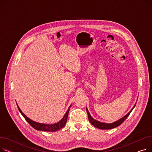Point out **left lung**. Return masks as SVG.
Here are the masks:
<instances>
[{"label": "left lung", "instance_id": "obj_1", "mask_svg": "<svg viewBox=\"0 0 152 152\" xmlns=\"http://www.w3.org/2000/svg\"><path fill=\"white\" fill-rule=\"evenodd\" d=\"M135 105H136V103L134 105V107L132 108V110L129 111V112L127 113V115H126L124 117H123L122 118L119 119V120L114 122V123H102V122H100L99 121H97L95 120V119H94L90 115L89 112L88 110H87V108H86V110H87V115H88V118H89V120L90 121V123L94 126H95V127H97V128L99 129H113V128H115V127H116L118 126H119L120 124H121L125 120V119L127 118V116H128L131 111H132V110L134 109V108L135 107Z\"/></svg>", "mask_w": 152, "mask_h": 152}]
</instances>
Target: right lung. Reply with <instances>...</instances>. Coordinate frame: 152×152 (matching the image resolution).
<instances>
[{
  "label": "right lung",
  "instance_id": "right-lung-1",
  "mask_svg": "<svg viewBox=\"0 0 152 152\" xmlns=\"http://www.w3.org/2000/svg\"><path fill=\"white\" fill-rule=\"evenodd\" d=\"M71 105H70L68 109V110L66 111V112L65 113V114L63 115V116L62 117V118L60 119L59 121H58L57 123H55L54 124H42V123H37L35 122L34 121H32L31 119H29V118H28L25 114H24L21 110L20 109V108L18 107V105L17 107L18 108V110L20 111V112L21 113V114L23 115V116L25 118V119L26 120V121L33 127L35 129L37 130V131H47V132H55L57 131L58 130H60V129L63 128V127L65 126V125L67 121V119H68V113H69V108L71 107Z\"/></svg>",
  "mask_w": 152,
  "mask_h": 152
}]
</instances>
